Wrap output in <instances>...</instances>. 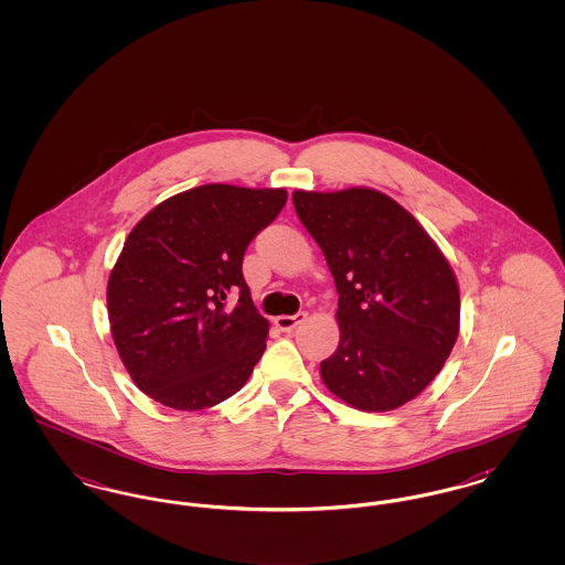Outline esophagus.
Returning a JSON list of instances; mask_svg holds the SVG:
<instances>
[{"instance_id":"esophagus-1","label":"esophagus","mask_w":565,"mask_h":565,"mask_svg":"<svg viewBox=\"0 0 565 565\" xmlns=\"http://www.w3.org/2000/svg\"><path fill=\"white\" fill-rule=\"evenodd\" d=\"M307 320V313H295V316H279V318H275V326L279 328V330H284V332H292L298 323H302Z\"/></svg>"}]
</instances>
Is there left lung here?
Instances as JSON below:
<instances>
[{
    "label": "left lung",
    "instance_id": "left-lung-1",
    "mask_svg": "<svg viewBox=\"0 0 565 565\" xmlns=\"http://www.w3.org/2000/svg\"><path fill=\"white\" fill-rule=\"evenodd\" d=\"M339 292V348L323 385L353 408L383 413L419 396L459 332L456 273L426 228L373 189L292 192Z\"/></svg>",
    "mask_w": 565,
    "mask_h": 565
}]
</instances>
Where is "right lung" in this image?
I'll return each mask as SVG.
<instances>
[{"mask_svg":"<svg viewBox=\"0 0 565 565\" xmlns=\"http://www.w3.org/2000/svg\"><path fill=\"white\" fill-rule=\"evenodd\" d=\"M288 201L284 189L205 184L134 226L109 273V330L135 385L178 411L237 394L267 348L269 322L243 279L249 242ZM237 289L241 300L225 298Z\"/></svg>","mask_w":565,"mask_h":565,"instance_id":"obj_1","label":"right lung"}]
</instances>
